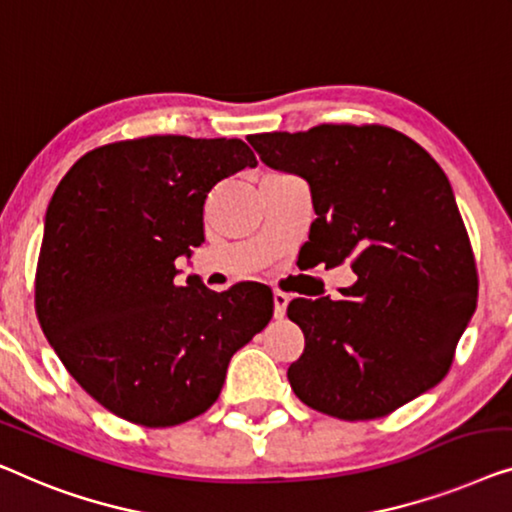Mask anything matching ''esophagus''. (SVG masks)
I'll return each mask as SVG.
<instances>
[{
  "label": "esophagus",
  "mask_w": 512,
  "mask_h": 512,
  "mask_svg": "<svg viewBox=\"0 0 512 512\" xmlns=\"http://www.w3.org/2000/svg\"><path fill=\"white\" fill-rule=\"evenodd\" d=\"M287 301H290V297H287L285 292H280V290L273 292V318H283Z\"/></svg>",
  "instance_id": "obj_1"
}]
</instances>
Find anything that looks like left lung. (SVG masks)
Returning <instances> with one entry per match:
<instances>
[{"mask_svg":"<svg viewBox=\"0 0 512 512\" xmlns=\"http://www.w3.org/2000/svg\"><path fill=\"white\" fill-rule=\"evenodd\" d=\"M266 167L304 178L313 262H350L341 297L292 299L306 345L287 369L297 397L338 420H373L438 385L478 301L469 234L448 176L383 125L250 136Z\"/></svg>","mask_w":512,"mask_h":512,"instance_id":"1","label":"left lung"}]
</instances>
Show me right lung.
I'll list each match as a JSON object with an SVG mask.
<instances>
[{
  "instance_id": "obj_1",
  "label": "right lung",
  "mask_w": 512,
  "mask_h": 512,
  "mask_svg": "<svg viewBox=\"0 0 512 512\" xmlns=\"http://www.w3.org/2000/svg\"><path fill=\"white\" fill-rule=\"evenodd\" d=\"M257 160L241 139L146 136L90 150L50 199L37 266L43 334L122 420L174 427L208 410L229 359L269 325L273 294L213 292L176 259L204 243L215 185Z\"/></svg>"
}]
</instances>
